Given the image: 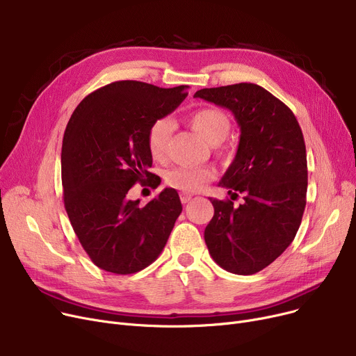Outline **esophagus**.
Listing matches in <instances>:
<instances>
[{
    "mask_svg": "<svg viewBox=\"0 0 356 356\" xmlns=\"http://www.w3.org/2000/svg\"><path fill=\"white\" fill-rule=\"evenodd\" d=\"M192 197H193V195H191V193H186V192H181V193H180V200H181V203L191 202Z\"/></svg>",
    "mask_w": 356,
    "mask_h": 356,
    "instance_id": "1",
    "label": "esophagus"
}]
</instances>
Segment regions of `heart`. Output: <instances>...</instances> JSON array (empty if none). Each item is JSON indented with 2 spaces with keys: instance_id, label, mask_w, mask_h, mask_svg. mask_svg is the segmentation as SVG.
Masks as SVG:
<instances>
[{
  "instance_id": "1",
  "label": "heart",
  "mask_w": 356,
  "mask_h": 356,
  "mask_svg": "<svg viewBox=\"0 0 356 356\" xmlns=\"http://www.w3.org/2000/svg\"><path fill=\"white\" fill-rule=\"evenodd\" d=\"M191 125L196 133L211 145H218L229 134L231 122L225 112L215 106H203L191 114ZM173 131V121L167 117L156 120L148 129L147 144L149 154L156 160L164 159L167 144ZM215 172L209 167L177 165L167 170L164 175L165 183L170 188L183 192H199L207 183L213 180Z\"/></svg>"
}]
</instances>
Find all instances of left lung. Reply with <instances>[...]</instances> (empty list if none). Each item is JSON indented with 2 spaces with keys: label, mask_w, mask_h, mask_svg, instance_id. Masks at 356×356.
Segmentation results:
<instances>
[{
  "label": "left lung",
  "mask_w": 356,
  "mask_h": 356,
  "mask_svg": "<svg viewBox=\"0 0 356 356\" xmlns=\"http://www.w3.org/2000/svg\"><path fill=\"white\" fill-rule=\"evenodd\" d=\"M228 108L241 129L235 159L219 186L244 203L209 197L213 218L204 242L215 263L251 275L282 255L302 223L307 159L302 128L291 109L255 83L204 88L195 93Z\"/></svg>",
  "instance_id": "left-lung-1"
}]
</instances>
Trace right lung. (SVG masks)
Returning a JSON list of instances; mask_svg holds the SVG:
<instances>
[{
	"label": "right lung",
	"instance_id": "right-lung-1",
	"mask_svg": "<svg viewBox=\"0 0 356 356\" xmlns=\"http://www.w3.org/2000/svg\"><path fill=\"white\" fill-rule=\"evenodd\" d=\"M188 88L112 82L89 93L67 122L65 209L92 263L108 273L133 274L152 264L181 213L175 189H164L147 204L127 195L137 181L154 176L148 172V129L181 104Z\"/></svg>",
	"mask_w": 356,
	"mask_h": 356
}]
</instances>
